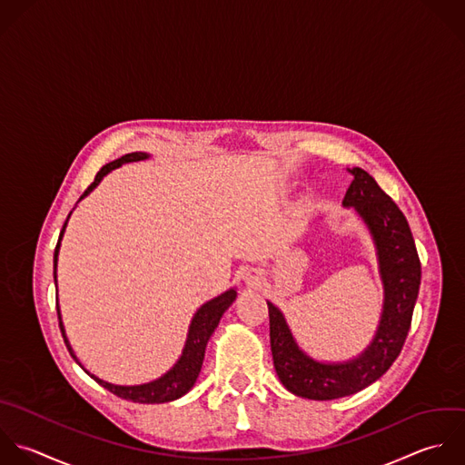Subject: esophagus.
<instances>
[{"label": "esophagus", "mask_w": 465, "mask_h": 465, "mask_svg": "<svg viewBox=\"0 0 465 465\" xmlns=\"http://www.w3.org/2000/svg\"><path fill=\"white\" fill-rule=\"evenodd\" d=\"M261 281V272H252L248 277H246V282L248 284H257Z\"/></svg>", "instance_id": "1"}]
</instances>
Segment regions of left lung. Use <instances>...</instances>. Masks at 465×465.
Listing matches in <instances>:
<instances>
[{"instance_id": "8db88e82", "label": "left lung", "mask_w": 465, "mask_h": 465, "mask_svg": "<svg viewBox=\"0 0 465 465\" xmlns=\"http://www.w3.org/2000/svg\"><path fill=\"white\" fill-rule=\"evenodd\" d=\"M350 172L353 181L342 204L355 206L375 239L386 295L371 346L359 359L344 364L317 362L299 350L282 313L268 302L275 371L288 391L312 401L353 395L391 368L410 333L420 288V259L408 219L366 170L355 166Z\"/></svg>"}]
</instances>
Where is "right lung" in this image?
I'll use <instances>...</instances> for the list:
<instances>
[{"instance_id": "add662e5", "label": "right lung", "mask_w": 465, "mask_h": 465, "mask_svg": "<svg viewBox=\"0 0 465 465\" xmlns=\"http://www.w3.org/2000/svg\"><path fill=\"white\" fill-rule=\"evenodd\" d=\"M148 155L143 153V152H134V153H126L108 164H104L97 173H95V179L94 183L84 190V193L79 197L83 199L90 190H94L99 181L103 179V175H106L110 170L114 168H119L121 164L124 163H132V161H141V159H146ZM68 221V219H66ZM66 221L63 224V230L59 233V239H57V244H55V250H54V282H55V264H57V252H59V242H61V237H63V232H64V226H66ZM237 297V292L235 290H228L226 293L219 295L217 299L206 302L204 306H201V310L195 313L193 321H192V326H190V331H188V341H186V346L183 350V355L179 359V362L164 375L161 377L159 381H153L150 384H143V386H114V384H108L94 375H90L81 364L79 361L75 359L68 341H66V335H64V330H63V322H61V315H59V308L55 306L57 310V319H59V330H61V335H63V341L66 344V350L70 351L72 359L99 384L103 386L104 390H108L110 393H114L115 397L119 399H124V401H132V402H139V404H161V402H170V401H175L183 395H186L192 386L195 384L199 373H201V366H203V359H204V350H206V344H208V339L212 337L213 330L217 328L223 313L228 310V306L235 301Z\"/></svg>"}]
</instances>
